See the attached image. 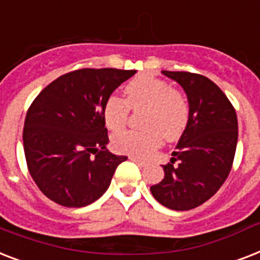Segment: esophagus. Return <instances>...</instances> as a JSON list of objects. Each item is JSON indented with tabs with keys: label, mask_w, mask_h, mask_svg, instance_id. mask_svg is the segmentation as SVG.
Returning <instances> with one entry per match:
<instances>
[{
	"label": "esophagus",
	"mask_w": 260,
	"mask_h": 260,
	"mask_svg": "<svg viewBox=\"0 0 260 260\" xmlns=\"http://www.w3.org/2000/svg\"><path fill=\"white\" fill-rule=\"evenodd\" d=\"M129 159H131V160H134L135 163H138V165H139V166H140V167H146V166H147V163L144 162V160H142V159L136 158V156H129Z\"/></svg>",
	"instance_id": "esophagus-1"
}]
</instances>
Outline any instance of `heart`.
I'll use <instances>...</instances> for the list:
<instances>
[{
	"label": "heart",
	"instance_id": "1",
	"mask_svg": "<svg viewBox=\"0 0 260 260\" xmlns=\"http://www.w3.org/2000/svg\"><path fill=\"white\" fill-rule=\"evenodd\" d=\"M125 100L118 95L106 98L102 116L110 131H120L128 120L129 108H146L144 131H122L113 136V147L120 152L147 158L166 140H175L189 124L190 108L185 95L170 83L151 75L132 79L124 89Z\"/></svg>",
	"mask_w": 260,
	"mask_h": 260
}]
</instances>
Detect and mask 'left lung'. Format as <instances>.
<instances>
[{"label": "left lung", "instance_id": "1", "mask_svg": "<svg viewBox=\"0 0 260 260\" xmlns=\"http://www.w3.org/2000/svg\"><path fill=\"white\" fill-rule=\"evenodd\" d=\"M187 95L189 124L178 142L165 178L151 186L159 204L173 210L202 205L225 182L238 144V117L222 90L204 75L162 71Z\"/></svg>", "mask_w": 260, "mask_h": 260}]
</instances>
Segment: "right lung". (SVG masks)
Instances as JSON below:
<instances>
[{
	"label": "right lung",
	"mask_w": 260,
	"mask_h": 260,
	"mask_svg": "<svg viewBox=\"0 0 260 260\" xmlns=\"http://www.w3.org/2000/svg\"><path fill=\"white\" fill-rule=\"evenodd\" d=\"M136 70L81 69L40 91L26 112L22 142L35 183L51 201L82 208L97 201L126 156L108 151L106 98Z\"/></svg>",
	"instance_id": "add662e5"
}]
</instances>
